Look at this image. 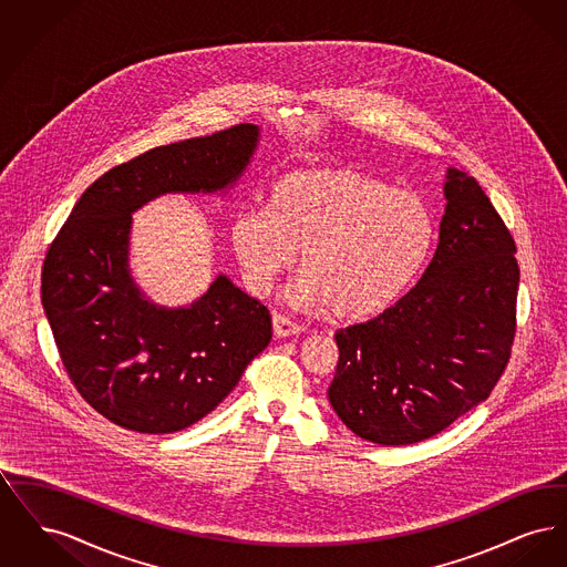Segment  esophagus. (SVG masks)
<instances>
[{
  "mask_svg": "<svg viewBox=\"0 0 567 567\" xmlns=\"http://www.w3.org/2000/svg\"><path fill=\"white\" fill-rule=\"evenodd\" d=\"M271 323H274V333H276L278 338H291V336H297V333L301 331V327L293 323L291 319H287L285 315H274V317H271Z\"/></svg>",
  "mask_w": 567,
  "mask_h": 567,
  "instance_id": "34e87169",
  "label": "esophagus"
}]
</instances>
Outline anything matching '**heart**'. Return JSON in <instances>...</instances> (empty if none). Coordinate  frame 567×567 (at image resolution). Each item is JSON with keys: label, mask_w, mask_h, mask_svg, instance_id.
Wrapping results in <instances>:
<instances>
[{"label": "heart", "mask_w": 567, "mask_h": 567, "mask_svg": "<svg viewBox=\"0 0 567 567\" xmlns=\"http://www.w3.org/2000/svg\"><path fill=\"white\" fill-rule=\"evenodd\" d=\"M229 236L250 291H270L301 250L289 299L363 323L386 312L421 270L433 216L412 190L352 167H310L280 176L270 210L238 213Z\"/></svg>", "instance_id": "1"}]
</instances>
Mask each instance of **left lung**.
<instances>
[{
  "label": "left lung",
  "mask_w": 567,
  "mask_h": 567,
  "mask_svg": "<svg viewBox=\"0 0 567 567\" xmlns=\"http://www.w3.org/2000/svg\"><path fill=\"white\" fill-rule=\"evenodd\" d=\"M430 266L386 312L336 333L329 402L359 437L404 446L485 402L516 331V246L476 178L449 167Z\"/></svg>",
  "instance_id": "8db88e82"
}]
</instances>
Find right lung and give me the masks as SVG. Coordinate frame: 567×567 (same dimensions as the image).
<instances>
[{
    "label": "right lung",
    "instance_id": "add662e5",
    "mask_svg": "<svg viewBox=\"0 0 567 567\" xmlns=\"http://www.w3.org/2000/svg\"><path fill=\"white\" fill-rule=\"evenodd\" d=\"M259 127L157 146L82 193L42 268V306L65 372L114 425L174 433L213 412L271 340L270 310L227 276L190 306L165 308L130 270L132 215L165 193L231 189Z\"/></svg>",
    "mask_w": 567,
    "mask_h": 567
}]
</instances>
